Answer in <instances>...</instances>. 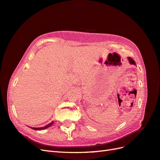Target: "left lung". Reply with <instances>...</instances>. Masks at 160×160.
Masks as SVG:
<instances>
[{"label": "left lung", "mask_w": 160, "mask_h": 160, "mask_svg": "<svg viewBox=\"0 0 160 160\" xmlns=\"http://www.w3.org/2000/svg\"><path fill=\"white\" fill-rule=\"evenodd\" d=\"M128 61H129V62H130L131 64H134V65H135L136 64V63H135V62L134 61V60L132 58H131V57H128Z\"/></svg>", "instance_id": "1"}]
</instances>
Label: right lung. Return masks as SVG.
I'll return each mask as SVG.
<instances>
[{"label":"right lung","instance_id":"1","mask_svg":"<svg viewBox=\"0 0 160 160\" xmlns=\"http://www.w3.org/2000/svg\"><path fill=\"white\" fill-rule=\"evenodd\" d=\"M53 124V122H50V124H47L46 126H45V127H40V128H33V127H31L32 128H33V129H34V130H37V131H39V130H43V129H46V128H48V127H50L52 124Z\"/></svg>","mask_w":160,"mask_h":160}]
</instances>
